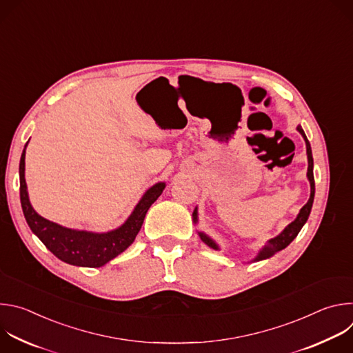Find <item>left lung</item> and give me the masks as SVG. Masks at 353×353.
Instances as JSON below:
<instances>
[{"label": "left lung", "instance_id": "left-lung-1", "mask_svg": "<svg viewBox=\"0 0 353 353\" xmlns=\"http://www.w3.org/2000/svg\"><path fill=\"white\" fill-rule=\"evenodd\" d=\"M296 130L300 132V135L303 137V139H305V142H306V152H307V162H309L307 179H309V183H310V198H309V201H307V204L299 211L296 219H294L293 222H290L278 236L270 239V240L260 248L257 256H256L253 260H251L250 263H256V261L267 260V259L275 256V254L278 253V251H281V250H283L285 247H288V245L293 241V239L299 234V232L301 230V228L305 226V223H306L307 219H309V215H310V211H312V207H313V201H314V191H316V188H314V176H313V155H312L310 142H309V139H307V137H306L303 128H301L300 125H297ZM192 221H194V223L196 225V222H198V208H196V207H195V210H194V212H192ZM196 233H198L199 239L203 240L208 247H211V248H214V250H221V247L218 245V243H216L214 239H211L207 233L199 232V230H196Z\"/></svg>", "mask_w": 353, "mask_h": 353}]
</instances>
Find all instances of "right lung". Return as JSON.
<instances>
[{"label": "right lung", "mask_w": 353, "mask_h": 353, "mask_svg": "<svg viewBox=\"0 0 353 353\" xmlns=\"http://www.w3.org/2000/svg\"><path fill=\"white\" fill-rule=\"evenodd\" d=\"M28 142L19 162L21 205L30 230L40 239V241L59 260L71 265L88 268L103 267L127 250L141 230L148 210L163 192L166 183L159 181L149 187L125 222L113 230L97 233L65 228L40 216L30 204L25 180V154Z\"/></svg>", "instance_id": "obj_1"}]
</instances>
